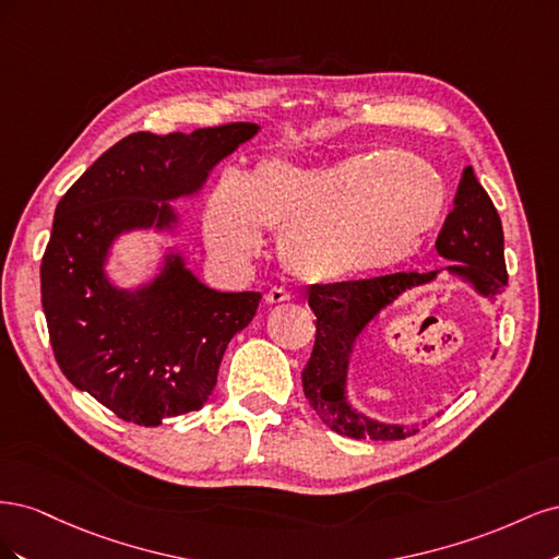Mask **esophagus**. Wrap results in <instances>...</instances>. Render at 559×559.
Masks as SVG:
<instances>
[{"label":"esophagus","mask_w":559,"mask_h":559,"mask_svg":"<svg viewBox=\"0 0 559 559\" xmlns=\"http://www.w3.org/2000/svg\"><path fill=\"white\" fill-rule=\"evenodd\" d=\"M284 300H292V294L282 289V286H273V289L265 294V302H270V306H275V302H284Z\"/></svg>","instance_id":"34e87169"}]
</instances>
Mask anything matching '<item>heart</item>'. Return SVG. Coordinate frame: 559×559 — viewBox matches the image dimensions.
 <instances>
[{
  "label": "heart",
  "instance_id": "b5f03b06",
  "mask_svg": "<svg viewBox=\"0 0 559 559\" xmlns=\"http://www.w3.org/2000/svg\"><path fill=\"white\" fill-rule=\"evenodd\" d=\"M443 181L405 154H359L326 165L265 160L242 183L224 177L205 207L214 253L247 261L261 230L280 233V257L308 282H343L408 261L443 212Z\"/></svg>",
  "mask_w": 559,
  "mask_h": 559
}]
</instances>
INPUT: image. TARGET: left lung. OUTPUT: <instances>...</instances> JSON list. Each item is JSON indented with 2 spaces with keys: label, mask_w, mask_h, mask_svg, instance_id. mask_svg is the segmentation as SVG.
Wrapping results in <instances>:
<instances>
[{
  "label": "left lung",
  "mask_w": 559,
  "mask_h": 559,
  "mask_svg": "<svg viewBox=\"0 0 559 559\" xmlns=\"http://www.w3.org/2000/svg\"><path fill=\"white\" fill-rule=\"evenodd\" d=\"M436 249L441 257L456 261L448 265L450 273L473 280L485 296H497L509 284L501 218L473 167L464 170L454 207L438 233ZM433 277L436 270L310 286L308 306L317 317V335L310 361L302 368V392L326 427L366 441H403L419 431V427L380 425L361 417L345 403L343 389L349 352L370 321H376L403 292Z\"/></svg>",
  "instance_id": "8db88e82"
}]
</instances>
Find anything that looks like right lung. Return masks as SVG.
I'll return each instance as SVG.
<instances>
[{"label": "right lung", "mask_w": 559, "mask_h": 559, "mask_svg": "<svg viewBox=\"0 0 559 559\" xmlns=\"http://www.w3.org/2000/svg\"><path fill=\"white\" fill-rule=\"evenodd\" d=\"M257 130L226 123L191 134L132 132L58 202L41 259L50 347L64 378L118 419L158 427L200 411L261 294L212 292L179 259L167 261L146 292H118L103 275L107 247L126 228L173 224L163 200L200 189L212 167Z\"/></svg>", "instance_id": "1"}]
</instances>
